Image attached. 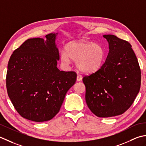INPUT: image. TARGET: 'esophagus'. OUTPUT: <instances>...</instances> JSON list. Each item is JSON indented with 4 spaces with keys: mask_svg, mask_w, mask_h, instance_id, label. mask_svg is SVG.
Wrapping results in <instances>:
<instances>
[{
    "mask_svg": "<svg viewBox=\"0 0 146 146\" xmlns=\"http://www.w3.org/2000/svg\"><path fill=\"white\" fill-rule=\"evenodd\" d=\"M82 80V76L81 75H79V74H77V81H81Z\"/></svg>",
    "mask_w": 146,
    "mask_h": 146,
    "instance_id": "esophagus-1",
    "label": "esophagus"
}]
</instances>
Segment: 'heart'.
Returning a JSON list of instances; mask_svg holds the SVG:
<instances>
[{"label":"heart","instance_id":"b5f03b06","mask_svg":"<svg viewBox=\"0 0 146 146\" xmlns=\"http://www.w3.org/2000/svg\"><path fill=\"white\" fill-rule=\"evenodd\" d=\"M105 53L100 44L84 40L72 41L62 52L60 60L64 65H69L70 59L76 62L77 67L82 72L90 74L102 67Z\"/></svg>","mask_w":146,"mask_h":146}]
</instances>
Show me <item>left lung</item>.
I'll return each instance as SVG.
<instances>
[{"instance_id":"1","label":"left lung","mask_w":146,"mask_h":146,"mask_svg":"<svg viewBox=\"0 0 146 146\" xmlns=\"http://www.w3.org/2000/svg\"><path fill=\"white\" fill-rule=\"evenodd\" d=\"M109 44L105 62L96 72L85 76L86 102L98 117L121 115L134 102L141 88V72L132 46L115 35H104Z\"/></svg>"}]
</instances>
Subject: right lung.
Returning <instances> with one entry per match:
<instances>
[{
    "label": "right lung",
    "mask_w": 146,
    "mask_h": 146,
    "mask_svg": "<svg viewBox=\"0 0 146 146\" xmlns=\"http://www.w3.org/2000/svg\"><path fill=\"white\" fill-rule=\"evenodd\" d=\"M56 34L25 41L11 56L7 66L8 96L17 113L29 120H51L60 111L68 90L75 84L74 71L57 67Z\"/></svg>",
    "instance_id": "add662e5"
}]
</instances>
